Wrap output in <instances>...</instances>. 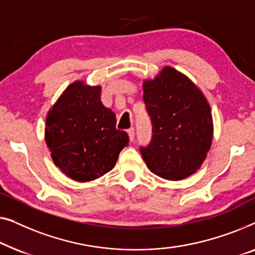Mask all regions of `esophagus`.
Returning <instances> with one entry per match:
<instances>
[{"label": "esophagus", "instance_id": "esophagus-1", "mask_svg": "<svg viewBox=\"0 0 255 255\" xmlns=\"http://www.w3.org/2000/svg\"><path fill=\"white\" fill-rule=\"evenodd\" d=\"M128 136H129V139H130V142H132L135 139V129L134 128H129L128 130Z\"/></svg>", "mask_w": 255, "mask_h": 255}]
</instances>
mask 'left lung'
<instances>
[{
  "mask_svg": "<svg viewBox=\"0 0 255 255\" xmlns=\"http://www.w3.org/2000/svg\"><path fill=\"white\" fill-rule=\"evenodd\" d=\"M152 137L139 151L152 173L181 180L199 170L213 141L210 106L200 89L174 68L143 83Z\"/></svg>",
  "mask_w": 255,
  "mask_h": 255,
  "instance_id": "1",
  "label": "left lung"
}]
</instances>
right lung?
Returning <instances> with one entry per match:
<instances>
[{"label": "right lung", "mask_w": 255, "mask_h": 255, "mask_svg": "<svg viewBox=\"0 0 255 255\" xmlns=\"http://www.w3.org/2000/svg\"><path fill=\"white\" fill-rule=\"evenodd\" d=\"M100 90L74 82L46 118L45 139L53 162L67 177L81 182L112 170L129 142L127 132L116 128V114L103 105Z\"/></svg>", "instance_id": "obj_1"}]
</instances>
